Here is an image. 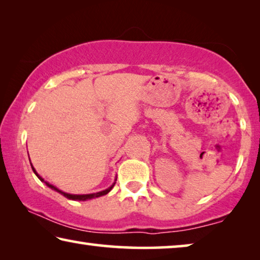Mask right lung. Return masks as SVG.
Masks as SVG:
<instances>
[{"label": "right lung", "mask_w": 260, "mask_h": 260, "mask_svg": "<svg viewBox=\"0 0 260 260\" xmlns=\"http://www.w3.org/2000/svg\"><path fill=\"white\" fill-rule=\"evenodd\" d=\"M32 166V170H33V172L35 173V175H37V177L41 180L42 182H45L48 187L49 188H51L52 190H55V191H57V192H59V193H61V195H63L64 197H67V199H69V200H72V201H87V200H91V199H96V197H100V196H103V195H107V193L111 190V189L113 188V186L114 184H116V182H113L112 183V186L111 187H109L108 189H105V190H102V191H99V192H95V193H86V195H73V193H68V192H64V191H61V190H59L58 188H56L55 186H52V184H50L49 182H47V181H45V180H43L40 175H39L38 173H37V171H35V169L33 167V165H30Z\"/></svg>", "instance_id": "1"}]
</instances>
